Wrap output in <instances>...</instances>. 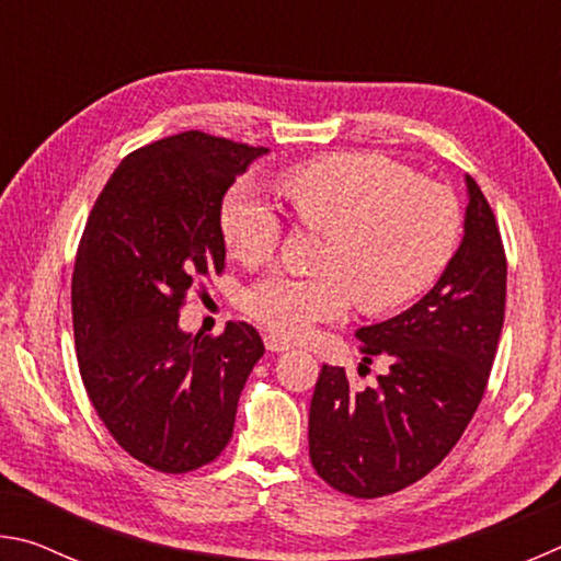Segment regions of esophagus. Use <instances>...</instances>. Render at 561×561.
<instances>
[{
    "label": "esophagus",
    "mask_w": 561,
    "mask_h": 561,
    "mask_svg": "<svg viewBox=\"0 0 561 561\" xmlns=\"http://www.w3.org/2000/svg\"><path fill=\"white\" fill-rule=\"evenodd\" d=\"M264 346H267V351H272V354H282V351L291 348V341L282 339L277 334H264Z\"/></svg>",
    "instance_id": "esophagus-1"
}]
</instances>
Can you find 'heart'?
<instances>
[{
	"label": "heart",
	"mask_w": 561,
	"mask_h": 561,
	"mask_svg": "<svg viewBox=\"0 0 561 561\" xmlns=\"http://www.w3.org/2000/svg\"><path fill=\"white\" fill-rule=\"evenodd\" d=\"M277 190L309 230L327 232L314 277L272 272L244 294V309L274 334L299 339L319 321L405 307L438 279L460 240V207L448 187L378 153H334L282 170ZM227 250L267 262L282 220L257 187L237 183L220 210Z\"/></svg>",
	"instance_id": "b5f03b06"
}]
</instances>
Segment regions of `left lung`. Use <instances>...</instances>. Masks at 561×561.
Masks as SVG:
<instances>
[{
	"instance_id": "left-lung-1",
	"label": "left lung",
	"mask_w": 561,
	"mask_h": 561,
	"mask_svg": "<svg viewBox=\"0 0 561 561\" xmlns=\"http://www.w3.org/2000/svg\"><path fill=\"white\" fill-rule=\"evenodd\" d=\"M465 180V237L438 284L403 314L356 331L366 364L381 356L388 374L364 391L341 366L324 364L319 374L309 458L344 495L374 500L425 478L485 396L505 321L507 257L488 197Z\"/></svg>"
}]
</instances>
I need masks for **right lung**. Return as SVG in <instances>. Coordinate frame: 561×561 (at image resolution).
<instances>
[{
	"instance_id": "obj_1",
	"label": "right lung",
	"mask_w": 561,
	"mask_h": 561,
	"mask_svg": "<svg viewBox=\"0 0 561 561\" xmlns=\"http://www.w3.org/2000/svg\"><path fill=\"white\" fill-rule=\"evenodd\" d=\"M267 148L185 130L133 150L83 227L71 279L76 356L89 401L123 450L158 472L213 462L264 354L257 329L178 327L187 291L225 272L227 187Z\"/></svg>"
}]
</instances>
